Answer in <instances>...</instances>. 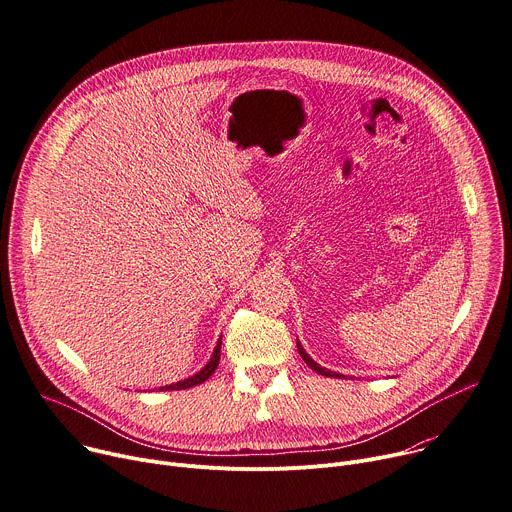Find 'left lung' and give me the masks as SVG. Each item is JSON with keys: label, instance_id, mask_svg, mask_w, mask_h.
Masks as SVG:
<instances>
[{"label": "left lung", "instance_id": "left-lung-1", "mask_svg": "<svg viewBox=\"0 0 512 512\" xmlns=\"http://www.w3.org/2000/svg\"><path fill=\"white\" fill-rule=\"evenodd\" d=\"M297 350H299V354H301V358L305 360V364L311 368V370H315L317 374H321V376H329V378H342V374H337V372H331V370H327V368H323V366H319L305 350H303V346H301V342L297 339ZM346 378V376H344Z\"/></svg>", "mask_w": 512, "mask_h": 512}]
</instances>
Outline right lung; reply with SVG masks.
<instances>
[{
	"mask_svg": "<svg viewBox=\"0 0 512 512\" xmlns=\"http://www.w3.org/2000/svg\"><path fill=\"white\" fill-rule=\"evenodd\" d=\"M219 356H221V337L217 339L215 350H213L209 362H207L199 372H195L193 376H189V378H185V380H179V382H173V384H166V386H158V390H185V388H191V386H197V384L205 382V380L215 372V368L219 366Z\"/></svg>",
	"mask_w": 512,
	"mask_h": 512,
	"instance_id": "obj_1",
	"label": "right lung"
}]
</instances>
